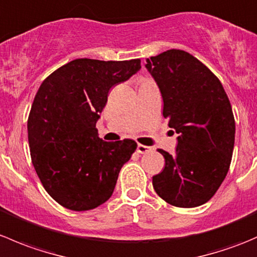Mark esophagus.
Masks as SVG:
<instances>
[{
  "mask_svg": "<svg viewBox=\"0 0 257 257\" xmlns=\"http://www.w3.org/2000/svg\"><path fill=\"white\" fill-rule=\"evenodd\" d=\"M150 150H152V148L143 144H138V147H137V152H138L139 154H145V153H149Z\"/></svg>",
  "mask_w": 257,
  "mask_h": 257,
  "instance_id": "esophagus-1",
  "label": "esophagus"
}]
</instances>
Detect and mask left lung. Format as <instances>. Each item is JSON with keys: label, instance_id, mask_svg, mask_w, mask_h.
Segmentation results:
<instances>
[{"label": "left lung", "instance_id": "8db88e82", "mask_svg": "<svg viewBox=\"0 0 257 257\" xmlns=\"http://www.w3.org/2000/svg\"><path fill=\"white\" fill-rule=\"evenodd\" d=\"M163 97V115L179 134L177 150L153 177L158 195L178 208H195L214 196L229 172L235 143L231 104L219 78L181 49L150 57L145 64Z\"/></svg>", "mask_w": 257, "mask_h": 257}]
</instances>
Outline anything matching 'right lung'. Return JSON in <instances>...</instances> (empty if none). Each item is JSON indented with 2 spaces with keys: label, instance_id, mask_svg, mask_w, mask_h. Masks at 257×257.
Listing matches in <instances>:
<instances>
[{
  "label": "right lung",
  "instance_id": "add662e5",
  "mask_svg": "<svg viewBox=\"0 0 257 257\" xmlns=\"http://www.w3.org/2000/svg\"><path fill=\"white\" fill-rule=\"evenodd\" d=\"M141 68L139 58H78L41 84L27 121L31 159L43 188L64 208L92 210L112 196L137 143L102 141L95 123L110 88Z\"/></svg>",
  "mask_w": 257,
  "mask_h": 257
}]
</instances>
